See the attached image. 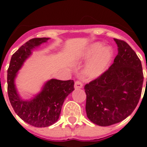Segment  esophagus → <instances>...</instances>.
<instances>
[{
    "instance_id": "34e87169",
    "label": "esophagus",
    "mask_w": 147,
    "mask_h": 147,
    "mask_svg": "<svg viewBox=\"0 0 147 147\" xmlns=\"http://www.w3.org/2000/svg\"><path fill=\"white\" fill-rule=\"evenodd\" d=\"M83 87V84L82 83L81 81H76L75 82V88L76 89H79V88H82Z\"/></svg>"
}]
</instances>
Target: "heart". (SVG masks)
Wrapping results in <instances>:
<instances>
[{"label": "heart", "instance_id": "obj_1", "mask_svg": "<svg viewBox=\"0 0 147 147\" xmlns=\"http://www.w3.org/2000/svg\"><path fill=\"white\" fill-rule=\"evenodd\" d=\"M101 44L96 42L91 45L84 53V58H91L85 68V76L94 78L102 74L111 60L113 53L110 47H105L100 48Z\"/></svg>", "mask_w": 147, "mask_h": 147}]
</instances>
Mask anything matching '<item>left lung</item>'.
<instances>
[{"instance_id": "1", "label": "left lung", "mask_w": 147, "mask_h": 147, "mask_svg": "<svg viewBox=\"0 0 147 147\" xmlns=\"http://www.w3.org/2000/svg\"><path fill=\"white\" fill-rule=\"evenodd\" d=\"M114 41L118 53L114 63L85 85L88 118L101 127L119 123L132 114L141 96L144 82L141 62L136 53L123 40Z\"/></svg>"}]
</instances>
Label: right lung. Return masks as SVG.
Instances as JSON below:
<instances>
[{
  "mask_svg": "<svg viewBox=\"0 0 147 147\" xmlns=\"http://www.w3.org/2000/svg\"><path fill=\"white\" fill-rule=\"evenodd\" d=\"M49 39L34 38L24 43L13 54L7 69V93L10 104L23 121L36 127H46L55 123L59 117L65 99L75 89L73 80L51 79L30 100H23L17 93L14 84L17 71L32 54L33 49Z\"/></svg>",
  "mask_w": 147,
  "mask_h": 147,
  "instance_id": "add662e5",
  "label": "right lung"
}]
</instances>
